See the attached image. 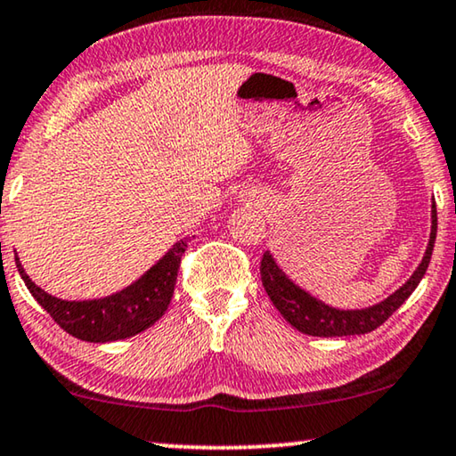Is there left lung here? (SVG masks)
<instances>
[{
    "label": "left lung",
    "mask_w": 456,
    "mask_h": 456,
    "mask_svg": "<svg viewBox=\"0 0 456 456\" xmlns=\"http://www.w3.org/2000/svg\"><path fill=\"white\" fill-rule=\"evenodd\" d=\"M436 205H432V233L430 243L424 254V260L419 262L418 270L413 272L410 281H407L402 289L395 290L391 297H387L385 301H380L372 307L356 309V311H342L334 309L330 305L317 301L315 297L305 293L297 287L295 282H290L287 274L276 266L274 257L270 256V251L262 256L260 262V274L262 284L266 289L270 301L274 303V307L281 311V315L287 322L297 328L298 331L307 336L317 338H342V336H358V334H369V331L377 330L379 325H383L395 311L405 303V298L410 297L416 287L422 281L428 264H430L434 241H436Z\"/></svg>",
    "instance_id": "1"
}]
</instances>
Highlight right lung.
Returning <instances> with one entry per match:
<instances>
[{
    "instance_id": "add662e5",
    "label": "right lung",
    "mask_w": 456,
    "mask_h": 456,
    "mask_svg": "<svg viewBox=\"0 0 456 456\" xmlns=\"http://www.w3.org/2000/svg\"><path fill=\"white\" fill-rule=\"evenodd\" d=\"M186 248L188 240H180L131 287L94 301H63L45 293L26 274L18 256L16 266L32 297L67 334L86 342H114L141 334L166 314Z\"/></svg>"
}]
</instances>
